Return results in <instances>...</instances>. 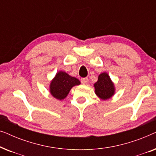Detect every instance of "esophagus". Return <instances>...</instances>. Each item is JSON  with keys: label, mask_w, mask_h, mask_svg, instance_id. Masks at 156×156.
Masks as SVG:
<instances>
[{"label": "esophagus", "mask_w": 156, "mask_h": 156, "mask_svg": "<svg viewBox=\"0 0 156 156\" xmlns=\"http://www.w3.org/2000/svg\"><path fill=\"white\" fill-rule=\"evenodd\" d=\"M88 82H89L88 78L85 77V78H82V79H81V82H82V84H87V83H88Z\"/></svg>", "instance_id": "obj_1"}]
</instances>
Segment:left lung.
Segmentation results:
<instances>
[{
    "label": "left lung",
    "mask_w": 156,
    "mask_h": 156,
    "mask_svg": "<svg viewBox=\"0 0 156 156\" xmlns=\"http://www.w3.org/2000/svg\"><path fill=\"white\" fill-rule=\"evenodd\" d=\"M95 93L101 99H108L114 94V85L107 73L104 72L99 76L98 81L94 84Z\"/></svg>",
    "instance_id": "1"
}]
</instances>
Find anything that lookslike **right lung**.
<instances>
[{
	"instance_id": "1",
	"label": "right lung",
	"mask_w": 156,
	"mask_h": 156,
	"mask_svg": "<svg viewBox=\"0 0 156 156\" xmlns=\"http://www.w3.org/2000/svg\"><path fill=\"white\" fill-rule=\"evenodd\" d=\"M79 84H80V80L69 76L65 72L60 71L57 72L51 82L50 91L55 98L62 100L67 97L72 87Z\"/></svg>"
}]
</instances>
